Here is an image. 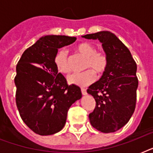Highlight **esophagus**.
Masks as SVG:
<instances>
[{
    "mask_svg": "<svg viewBox=\"0 0 153 153\" xmlns=\"http://www.w3.org/2000/svg\"><path fill=\"white\" fill-rule=\"evenodd\" d=\"M81 91H82V95H86V94H87V92H86V89L82 88Z\"/></svg>",
    "mask_w": 153,
    "mask_h": 153,
    "instance_id": "obj_1",
    "label": "esophagus"
}]
</instances>
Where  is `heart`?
<instances>
[{"instance_id":"heart-1","label":"heart","mask_w":153,"mask_h":153,"mask_svg":"<svg viewBox=\"0 0 153 153\" xmlns=\"http://www.w3.org/2000/svg\"><path fill=\"white\" fill-rule=\"evenodd\" d=\"M75 48L80 55L86 58L84 66L85 69H90L82 73H74L70 75L68 82L72 85L84 87L91 84L95 80L96 76L94 70L98 74H101L106 70L108 60L104 53L97 52L95 47L86 42L80 43L76 45ZM54 63L58 71L61 74H67L71 71L67 54L63 49L56 52L54 56Z\"/></svg>"}]
</instances>
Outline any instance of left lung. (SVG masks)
<instances>
[{"label":"left lung","instance_id":"8db88e82","mask_svg":"<svg viewBox=\"0 0 153 153\" xmlns=\"http://www.w3.org/2000/svg\"><path fill=\"white\" fill-rule=\"evenodd\" d=\"M82 37L98 39L108 60L102 76L87 90L96 102L89 114L90 122L102 133H114L127 124L135 110L137 64L127 47L112 32L102 31Z\"/></svg>","mask_w":153,"mask_h":153}]
</instances>
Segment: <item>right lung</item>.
Listing matches in <instances>:
<instances>
[{
	"mask_svg": "<svg viewBox=\"0 0 153 153\" xmlns=\"http://www.w3.org/2000/svg\"><path fill=\"white\" fill-rule=\"evenodd\" d=\"M75 40L67 36H42L25 50L16 65V106L23 121L39 135L59 132L70 107L82 98L81 89L68 86L54 63L58 49Z\"/></svg>",
	"mask_w": 153,
	"mask_h": 153,
	"instance_id": "right-lung-1",
	"label": "right lung"
}]
</instances>
